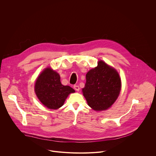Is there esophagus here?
Instances as JSON below:
<instances>
[{"label":"esophagus","mask_w":156,"mask_h":156,"mask_svg":"<svg viewBox=\"0 0 156 156\" xmlns=\"http://www.w3.org/2000/svg\"><path fill=\"white\" fill-rule=\"evenodd\" d=\"M73 87H74V89H75V90L76 91H79V90H80V87H79V86H78V85H75V86H73Z\"/></svg>","instance_id":"esophagus-1"}]
</instances>
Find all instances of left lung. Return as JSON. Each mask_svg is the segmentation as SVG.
<instances>
[{"mask_svg": "<svg viewBox=\"0 0 156 156\" xmlns=\"http://www.w3.org/2000/svg\"><path fill=\"white\" fill-rule=\"evenodd\" d=\"M86 82L82 89L88 105L96 111L111 107L119 96L121 79L117 70L102 60L86 75Z\"/></svg>", "mask_w": 156, "mask_h": 156, "instance_id": "1", "label": "left lung"}]
</instances>
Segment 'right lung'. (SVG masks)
Masks as SVG:
<instances>
[{"mask_svg":"<svg viewBox=\"0 0 156 156\" xmlns=\"http://www.w3.org/2000/svg\"><path fill=\"white\" fill-rule=\"evenodd\" d=\"M34 91L41 102L49 109L60 108L68 96L75 92L70 86L62 84L59 74L49 67L37 77Z\"/></svg>","mask_w":156,"mask_h":156,"instance_id":"add662e5","label":"right lung"}]
</instances>
